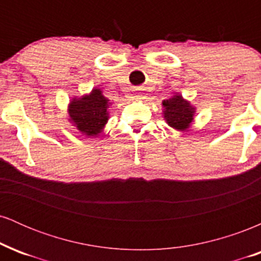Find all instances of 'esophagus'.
<instances>
[{
	"instance_id": "obj_1",
	"label": "esophagus",
	"mask_w": 261,
	"mask_h": 261,
	"mask_svg": "<svg viewBox=\"0 0 261 261\" xmlns=\"http://www.w3.org/2000/svg\"><path fill=\"white\" fill-rule=\"evenodd\" d=\"M134 98H135V99H140V97H139V95H135Z\"/></svg>"
}]
</instances>
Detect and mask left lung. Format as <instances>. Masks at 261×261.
Instances as JSON below:
<instances>
[{"mask_svg":"<svg viewBox=\"0 0 261 261\" xmlns=\"http://www.w3.org/2000/svg\"><path fill=\"white\" fill-rule=\"evenodd\" d=\"M164 119L170 127L178 131H185L194 120V108L182 99L181 95H173L170 99L163 100Z\"/></svg>","mask_w":261,"mask_h":261,"instance_id":"1","label":"left lung"}]
</instances>
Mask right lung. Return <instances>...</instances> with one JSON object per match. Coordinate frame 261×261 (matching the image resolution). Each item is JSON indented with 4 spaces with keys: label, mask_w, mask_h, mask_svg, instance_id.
<instances>
[{
    "label": "right lung",
    "mask_w": 261,
    "mask_h": 261,
    "mask_svg": "<svg viewBox=\"0 0 261 261\" xmlns=\"http://www.w3.org/2000/svg\"><path fill=\"white\" fill-rule=\"evenodd\" d=\"M109 100L100 89H93L91 94L73 99L68 107L70 121L86 136H98L107 124Z\"/></svg>",
    "instance_id": "right-lung-1"
}]
</instances>
